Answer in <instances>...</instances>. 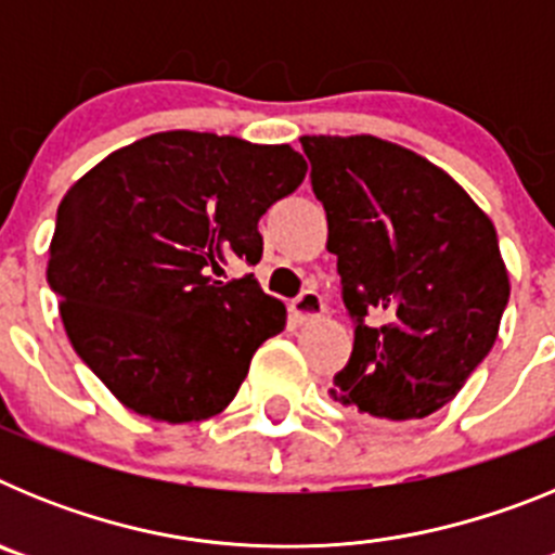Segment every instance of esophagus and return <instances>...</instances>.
I'll return each mask as SVG.
<instances>
[{
  "label": "esophagus",
  "mask_w": 555,
  "mask_h": 555,
  "mask_svg": "<svg viewBox=\"0 0 555 555\" xmlns=\"http://www.w3.org/2000/svg\"><path fill=\"white\" fill-rule=\"evenodd\" d=\"M288 311H292L294 322H311L325 313V300H322L320 294L313 292V288H308V292H302L300 297L292 302Z\"/></svg>",
  "instance_id": "esophagus-1"
}]
</instances>
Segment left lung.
Here are the masks:
<instances>
[{"label":"left lung","instance_id":"left-lung-1","mask_svg":"<svg viewBox=\"0 0 555 555\" xmlns=\"http://www.w3.org/2000/svg\"><path fill=\"white\" fill-rule=\"evenodd\" d=\"M300 141L356 320L331 397L372 420H423L459 395L498 338L512 286L492 219L405 146L375 135Z\"/></svg>","mask_w":555,"mask_h":555}]
</instances>
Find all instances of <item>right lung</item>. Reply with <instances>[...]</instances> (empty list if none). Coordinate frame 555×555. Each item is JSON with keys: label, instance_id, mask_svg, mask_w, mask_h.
<instances>
[{"label": "right lung", "instance_id": "obj_1", "mask_svg": "<svg viewBox=\"0 0 555 555\" xmlns=\"http://www.w3.org/2000/svg\"><path fill=\"white\" fill-rule=\"evenodd\" d=\"M308 164L288 144L169 130L111 152L57 205L47 281L77 356L130 411L199 423L230 405L286 306L233 258L261 261L258 219Z\"/></svg>", "mask_w": 555, "mask_h": 555}]
</instances>
